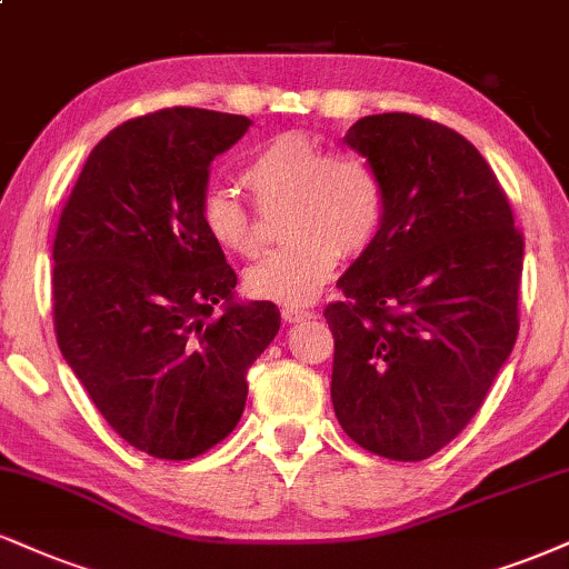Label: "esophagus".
Wrapping results in <instances>:
<instances>
[{
    "label": "esophagus",
    "instance_id": "34e87169",
    "mask_svg": "<svg viewBox=\"0 0 569 569\" xmlns=\"http://www.w3.org/2000/svg\"><path fill=\"white\" fill-rule=\"evenodd\" d=\"M283 320L286 323H305V320H310V318H315V312H310V310H305V307H283Z\"/></svg>",
    "mask_w": 569,
    "mask_h": 569
}]
</instances>
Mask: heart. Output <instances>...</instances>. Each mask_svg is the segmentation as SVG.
Masks as SVG:
<instances>
[{
	"label": "heart",
	"mask_w": 569,
	"mask_h": 569,
	"mask_svg": "<svg viewBox=\"0 0 569 569\" xmlns=\"http://www.w3.org/2000/svg\"><path fill=\"white\" fill-rule=\"evenodd\" d=\"M241 182L259 209L286 207L283 249L246 276L254 299L307 305L333 278L341 257H360L379 238L387 214L385 182L373 163L352 150H328L305 132H283L243 163ZM207 236L232 257L262 251L259 217L228 188H211L201 201Z\"/></svg>",
	"instance_id": "b5f03b06"
}]
</instances>
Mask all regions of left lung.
Returning a JSON list of instances; mask_svg holds the SVG:
<instances>
[{
    "instance_id": "obj_1",
    "label": "left lung",
    "mask_w": 569,
    "mask_h": 569,
    "mask_svg": "<svg viewBox=\"0 0 569 569\" xmlns=\"http://www.w3.org/2000/svg\"><path fill=\"white\" fill-rule=\"evenodd\" d=\"M345 142L379 172L387 214L323 312L333 410L368 453L423 461L475 419L515 350L525 238L496 172L450 127L379 113Z\"/></svg>"
}]
</instances>
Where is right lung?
<instances>
[{"instance_id":"obj_1","label":"right lung","mask_w":569,"mask_h":569,"mask_svg":"<svg viewBox=\"0 0 569 569\" xmlns=\"http://www.w3.org/2000/svg\"><path fill=\"white\" fill-rule=\"evenodd\" d=\"M249 127L203 108L124 121L89 153L54 232L60 352L113 432L163 461L238 427L246 371L280 328L272 302H232L238 278L201 222L209 163Z\"/></svg>"}]
</instances>
